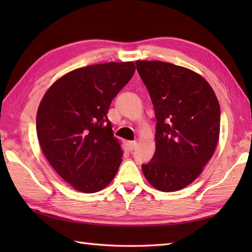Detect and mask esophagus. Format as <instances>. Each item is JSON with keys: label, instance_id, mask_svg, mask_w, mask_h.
I'll list each match as a JSON object with an SVG mask.
<instances>
[{"label": "esophagus", "instance_id": "obj_1", "mask_svg": "<svg viewBox=\"0 0 252 252\" xmlns=\"http://www.w3.org/2000/svg\"><path fill=\"white\" fill-rule=\"evenodd\" d=\"M127 145H129V149L132 152V151H134V149H135L137 143H136V141H131V142H129V144H127Z\"/></svg>", "mask_w": 252, "mask_h": 252}]
</instances>
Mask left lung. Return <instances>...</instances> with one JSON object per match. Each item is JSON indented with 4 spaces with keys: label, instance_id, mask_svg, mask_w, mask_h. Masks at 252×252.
Returning a JSON list of instances; mask_svg holds the SVG:
<instances>
[{
    "label": "left lung",
    "instance_id": "8db88e82",
    "mask_svg": "<svg viewBox=\"0 0 252 252\" xmlns=\"http://www.w3.org/2000/svg\"><path fill=\"white\" fill-rule=\"evenodd\" d=\"M156 117V151L143 173L155 189L175 191L194 182L212 157L221 110L205 79L189 69L159 61H137Z\"/></svg>",
    "mask_w": 252,
    "mask_h": 252
}]
</instances>
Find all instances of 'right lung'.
<instances>
[{"instance_id":"add662e5","label":"right lung","mask_w":252,"mask_h":252,"mask_svg":"<svg viewBox=\"0 0 252 252\" xmlns=\"http://www.w3.org/2000/svg\"><path fill=\"white\" fill-rule=\"evenodd\" d=\"M134 71L132 62L79 68L58 79L41 100L36 133L42 152L74 189L96 192L115 178L122 149L107 114Z\"/></svg>"}]
</instances>
